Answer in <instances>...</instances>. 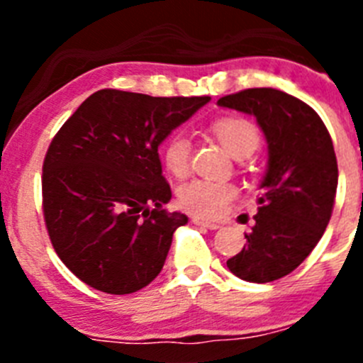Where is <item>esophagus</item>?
I'll return each instance as SVG.
<instances>
[{
    "label": "esophagus",
    "instance_id": "esophagus-1",
    "mask_svg": "<svg viewBox=\"0 0 363 363\" xmlns=\"http://www.w3.org/2000/svg\"><path fill=\"white\" fill-rule=\"evenodd\" d=\"M192 221H194L196 225L207 227V229H211V230L220 229V223H214V221H207V220H203V218H192Z\"/></svg>",
    "mask_w": 363,
    "mask_h": 363
}]
</instances>
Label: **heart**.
Masks as SVG:
<instances>
[{
    "mask_svg": "<svg viewBox=\"0 0 363 363\" xmlns=\"http://www.w3.org/2000/svg\"><path fill=\"white\" fill-rule=\"evenodd\" d=\"M213 133L223 149L238 160L251 156L259 145V134L251 121L242 118H221L213 123ZM191 142L184 133H174L163 145V163L171 174L185 176L189 172ZM236 196V189L225 182L191 179L179 187L178 200L185 211L201 218H216L223 213L225 205Z\"/></svg>",
    "mask_w": 363,
    "mask_h": 363,
    "instance_id": "b5f03b06",
    "label": "heart"
}]
</instances>
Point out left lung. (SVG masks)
I'll return each mask as SVG.
<instances>
[{
  "instance_id": "8db88e82",
  "label": "left lung",
  "mask_w": 363,
  "mask_h": 363,
  "mask_svg": "<svg viewBox=\"0 0 363 363\" xmlns=\"http://www.w3.org/2000/svg\"><path fill=\"white\" fill-rule=\"evenodd\" d=\"M256 118L267 142V169L255 225L227 267L252 284L293 272L311 255L331 220L338 185L333 140L307 104L277 89H247L218 99Z\"/></svg>"
}]
</instances>
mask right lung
I'll return each instance as SVG.
<instances>
[{
  "label": "right lung",
  "mask_w": 363,
  "mask_h": 363,
  "mask_svg": "<svg viewBox=\"0 0 363 363\" xmlns=\"http://www.w3.org/2000/svg\"><path fill=\"white\" fill-rule=\"evenodd\" d=\"M209 101L104 89L57 130L43 162L45 223L86 285L130 294L158 277L172 234L189 221L163 209L172 194L158 147Z\"/></svg>",
  "instance_id": "obj_1"
}]
</instances>
